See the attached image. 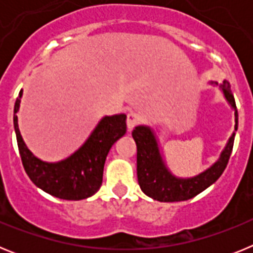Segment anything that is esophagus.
Wrapping results in <instances>:
<instances>
[{
  "mask_svg": "<svg viewBox=\"0 0 253 253\" xmlns=\"http://www.w3.org/2000/svg\"><path fill=\"white\" fill-rule=\"evenodd\" d=\"M139 122H140L139 116H138L135 113H129L128 115H126V125H128L129 130H131L135 125L139 124Z\"/></svg>",
  "mask_w": 253,
  "mask_h": 253,
  "instance_id": "34e87169",
  "label": "esophagus"
}]
</instances>
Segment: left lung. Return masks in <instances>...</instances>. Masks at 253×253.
I'll return each instance as SVG.
<instances>
[{
	"label": "left lung",
	"instance_id": "8db88e82",
	"mask_svg": "<svg viewBox=\"0 0 253 253\" xmlns=\"http://www.w3.org/2000/svg\"><path fill=\"white\" fill-rule=\"evenodd\" d=\"M219 87L223 91L225 100L234 109V130H237L238 113L231 86L227 81H223ZM131 135L137 144V175L140 189L147 196L163 203L189 200L208 189L210 185H213L222 176L223 171L227 167L234 142L233 133L228 140L224 151L220 153L219 160L213 166L195 177L180 178L172 175L167 169L161 157L156 135L149 126L139 125L131 131Z\"/></svg>",
	"mask_w": 253,
	"mask_h": 253
}]
</instances>
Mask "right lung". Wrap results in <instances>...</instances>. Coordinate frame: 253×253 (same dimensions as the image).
<instances>
[{
	"label": "right lung",
	"mask_w": 253,
	"mask_h": 253,
	"mask_svg": "<svg viewBox=\"0 0 253 253\" xmlns=\"http://www.w3.org/2000/svg\"><path fill=\"white\" fill-rule=\"evenodd\" d=\"M21 95L22 90L15 102L13 126L22 166L30 180L43 191L63 200H82L97 193L102 184L107 153L126 133V115L102 118L81 148L60 162L48 163L35 157L21 138L16 116Z\"/></svg>",
	"instance_id": "right-lung-1"
}]
</instances>
